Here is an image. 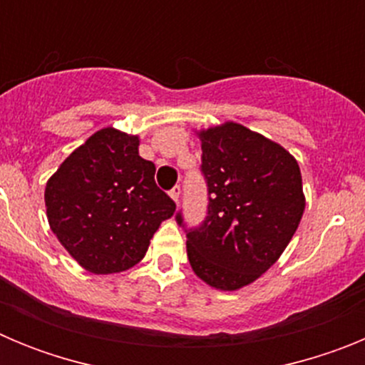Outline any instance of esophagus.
Instances as JSON below:
<instances>
[{
  "label": "esophagus",
  "mask_w": 365,
  "mask_h": 365,
  "mask_svg": "<svg viewBox=\"0 0 365 365\" xmlns=\"http://www.w3.org/2000/svg\"><path fill=\"white\" fill-rule=\"evenodd\" d=\"M170 197H172L175 202H179V199H180V186L179 185H175L172 190H170Z\"/></svg>",
  "instance_id": "1"
}]
</instances>
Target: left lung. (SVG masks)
Instances as JSON below:
<instances>
[{
  "mask_svg": "<svg viewBox=\"0 0 365 365\" xmlns=\"http://www.w3.org/2000/svg\"><path fill=\"white\" fill-rule=\"evenodd\" d=\"M208 215L186 230L193 272L219 291L256 282L292 240L303 210L302 173L283 146L235 122L197 131ZM177 222L185 227L182 215Z\"/></svg>",
  "mask_w": 365,
  "mask_h": 365,
  "instance_id": "8db88e82",
  "label": "left lung"
}]
</instances>
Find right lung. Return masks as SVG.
Segmentation results:
<instances>
[{"label":"right lung","mask_w":365,"mask_h":365,"mask_svg":"<svg viewBox=\"0 0 365 365\" xmlns=\"http://www.w3.org/2000/svg\"><path fill=\"white\" fill-rule=\"evenodd\" d=\"M138 144L137 135L104 128L76 148L45 186L51 230L93 274L137 265L160 222L175 212Z\"/></svg>","instance_id":"right-lung-1"}]
</instances>
